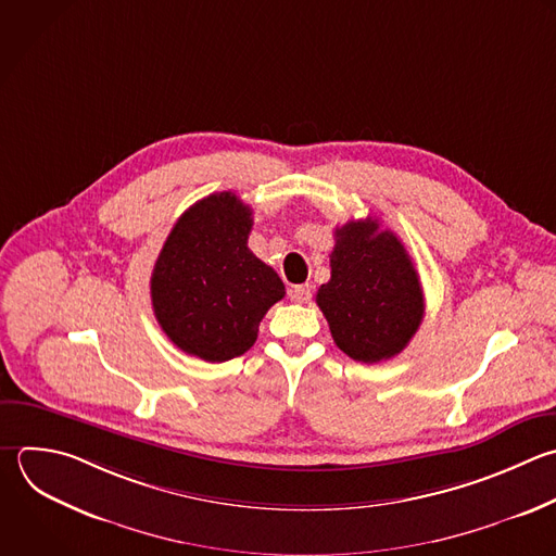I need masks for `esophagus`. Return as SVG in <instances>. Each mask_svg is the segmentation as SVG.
I'll return each mask as SVG.
<instances>
[{
    "label": "esophagus",
    "instance_id": "1",
    "mask_svg": "<svg viewBox=\"0 0 556 556\" xmlns=\"http://www.w3.org/2000/svg\"><path fill=\"white\" fill-rule=\"evenodd\" d=\"M291 300L298 304H306L311 300V287L308 285H298L291 289Z\"/></svg>",
    "mask_w": 556,
    "mask_h": 556
}]
</instances>
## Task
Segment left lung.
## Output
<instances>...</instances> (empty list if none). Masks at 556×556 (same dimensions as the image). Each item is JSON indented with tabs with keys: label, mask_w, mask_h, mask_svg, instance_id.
I'll use <instances>...</instances> for the list:
<instances>
[{
	"label": "left lung",
	"mask_w": 556,
	"mask_h": 556,
	"mask_svg": "<svg viewBox=\"0 0 556 556\" xmlns=\"http://www.w3.org/2000/svg\"><path fill=\"white\" fill-rule=\"evenodd\" d=\"M315 300L337 348L361 363L400 354L424 319V293L406 248L371 217L334 230L330 280Z\"/></svg>",
	"instance_id": "left-lung-1"
}]
</instances>
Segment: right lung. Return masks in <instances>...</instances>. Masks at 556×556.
Here are the masks:
<instances>
[{"label": "right lung", "instance_id": "right-lung-1", "mask_svg": "<svg viewBox=\"0 0 556 556\" xmlns=\"http://www.w3.org/2000/svg\"><path fill=\"white\" fill-rule=\"evenodd\" d=\"M250 230L252 208L224 191L195 202L169 232L150 291L163 332L182 352L208 363L241 356L285 298L280 276L248 248Z\"/></svg>", "mask_w": 556, "mask_h": 556}]
</instances>
